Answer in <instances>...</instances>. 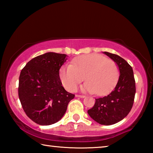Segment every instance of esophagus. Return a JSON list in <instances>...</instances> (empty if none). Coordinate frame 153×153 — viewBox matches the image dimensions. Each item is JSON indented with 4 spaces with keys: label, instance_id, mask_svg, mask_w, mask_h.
Here are the masks:
<instances>
[{
    "label": "esophagus",
    "instance_id": "1",
    "mask_svg": "<svg viewBox=\"0 0 153 153\" xmlns=\"http://www.w3.org/2000/svg\"><path fill=\"white\" fill-rule=\"evenodd\" d=\"M76 97H79V98H84L85 96L84 95H80V94H76Z\"/></svg>",
    "mask_w": 153,
    "mask_h": 153
}]
</instances>
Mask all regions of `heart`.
Instances as JSON below:
<instances>
[{
    "label": "heart",
    "instance_id": "obj_1",
    "mask_svg": "<svg viewBox=\"0 0 153 153\" xmlns=\"http://www.w3.org/2000/svg\"><path fill=\"white\" fill-rule=\"evenodd\" d=\"M63 86L69 91L76 90L85 79L84 91L104 95L115 86L119 77V68L112 59L98 54L82 55L74 59L71 65H66L59 71Z\"/></svg>",
    "mask_w": 153,
    "mask_h": 153
}]
</instances>
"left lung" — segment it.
I'll list each match as a JSON object with an SVG mask.
<instances>
[{"label":"left lung","instance_id":"1","mask_svg":"<svg viewBox=\"0 0 153 153\" xmlns=\"http://www.w3.org/2000/svg\"><path fill=\"white\" fill-rule=\"evenodd\" d=\"M104 53L117 63L120 77L111 92L104 97L95 98V104L88 110V113L97 123L109 126L121 121L130 112L136 94V82L132 67L125 59L115 54Z\"/></svg>","mask_w":153,"mask_h":153}]
</instances>
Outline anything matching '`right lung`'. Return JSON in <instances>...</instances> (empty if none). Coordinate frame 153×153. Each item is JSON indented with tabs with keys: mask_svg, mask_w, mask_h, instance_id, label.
I'll return each instance as SVG.
<instances>
[{
	"mask_svg": "<svg viewBox=\"0 0 153 153\" xmlns=\"http://www.w3.org/2000/svg\"><path fill=\"white\" fill-rule=\"evenodd\" d=\"M67 60L65 54L46 53L30 60L20 73L18 95L25 114L33 122L48 126L65 113L75 94L62 86L59 69Z\"/></svg>",
	"mask_w": 153,
	"mask_h": 153,
	"instance_id": "obj_1",
	"label": "right lung"
}]
</instances>
